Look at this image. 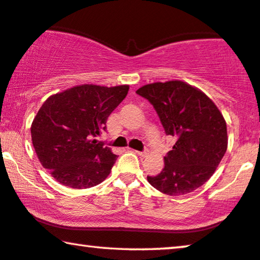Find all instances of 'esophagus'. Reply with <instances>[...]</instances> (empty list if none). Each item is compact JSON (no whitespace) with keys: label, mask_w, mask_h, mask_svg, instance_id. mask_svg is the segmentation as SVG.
Wrapping results in <instances>:
<instances>
[{"label":"esophagus","mask_w":260,"mask_h":260,"mask_svg":"<svg viewBox=\"0 0 260 260\" xmlns=\"http://www.w3.org/2000/svg\"><path fill=\"white\" fill-rule=\"evenodd\" d=\"M135 153H137L138 155H141V157H145V155L147 154L146 151H137V150H135Z\"/></svg>","instance_id":"esophagus-1"}]
</instances>
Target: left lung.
<instances>
[{
    "label": "left lung",
    "mask_w": 260,
    "mask_h": 260,
    "mask_svg": "<svg viewBox=\"0 0 260 260\" xmlns=\"http://www.w3.org/2000/svg\"><path fill=\"white\" fill-rule=\"evenodd\" d=\"M149 100L166 135L177 141L158 175L147 181L171 197L190 193L210 179L228 147L225 119L207 95L180 80L154 82L136 91Z\"/></svg>",
    "instance_id": "8db88e82"
}]
</instances>
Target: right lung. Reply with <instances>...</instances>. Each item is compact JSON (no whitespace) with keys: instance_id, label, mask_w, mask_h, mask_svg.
<instances>
[{"instance_id":"1","label":"right lung","mask_w":260,"mask_h":260,"mask_svg":"<svg viewBox=\"0 0 260 260\" xmlns=\"http://www.w3.org/2000/svg\"><path fill=\"white\" fill-rule=\"evenodd\" d=\"M129 86L80 85L43 103L31 124V138L44 169L61 185L90 188L110 174L116 154L95 139L106 131Z\"/></svg>"}]
</instances>
